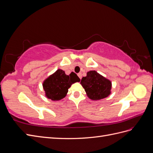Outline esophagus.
<instances>
[{
    "label": "esophagus",
    "instance_id": "1",
    "mask_svg": "<svg viewBox=\"0 0 153 153\" xmlns=\"http://www.w3.org/2000/svg\"><path fill=\"white\" fill-rule=\"evenodd\" d=\"M78 77H79L80 79L82 78V73H78Z\"/></svg>",
    "mask_w": 153,
    "mask_h": 153
}]
</instances>
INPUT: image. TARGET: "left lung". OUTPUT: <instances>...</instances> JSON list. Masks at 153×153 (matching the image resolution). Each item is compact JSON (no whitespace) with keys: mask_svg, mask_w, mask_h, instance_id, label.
I'll return each mask as SVG.
<instances>
[{"mask_svg":"<svg viewBox=\"0 0 153 153\" xmlns=\"http://www.w3.org/2000/svg\"><path fill=\"white\" fill-rule=\"evenodd\" d=\"M80 84L84 88L87 96L92 100H99L107 97L110 94L112 83L96 71L87 72L83 77Z\"/></svg>","mask_w":153,"mask_h":153,"instance_id":"8db88e82","label":"left lung"}]
</instances>
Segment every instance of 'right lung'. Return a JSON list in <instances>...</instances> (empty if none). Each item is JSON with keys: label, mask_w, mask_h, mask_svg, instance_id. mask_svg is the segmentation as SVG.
Returning a JSON list of instances; mask_svg holds the SVG:
<instances>
[{"label": "right lung", "mask_w": 153, "mask_h": 153, "mask_svg": "<svg viewBox=\"0 0 153 153\" xmlns=\"http://www.w3.org/2000/svg\"><path fill=\"white\" fill-rule=\"evenodd\" d=\"M80 80L75 73L71 72L69 75H66L64 71L57 69L44 81L43 86L48 98L58 101L66 96L68 89L73 84Z\"/></svg>", "instance_id": "add662e5"}]
</instances>
